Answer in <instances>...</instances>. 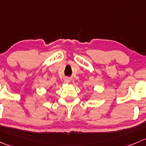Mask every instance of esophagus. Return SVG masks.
Listing matches in <instances>:
<instances>
[{"mask_svg": "<svg viewBox=\"0 0 146 146\" xmlns=\"http://www.w3.org/2000/svg\"><path fill=\"white\" fill-rule=\"evenodd\" d=\"M70 81V78H68V77H66L64 78V82H66V83H69Z\"/></svg>", "mask_w": 146, "mask_h": 146, "instance_id": "34e87169", "label": "esophagus"}]
</instances>
